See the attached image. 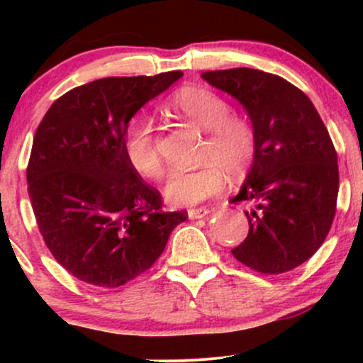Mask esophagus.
Segmentation results:
<instances>
[{
  "instance_id": "1",
  "label": "esophagus",
  "mask_w": 363,
  "mask_h": 363,
  "mask_svg": "<svg viewBox=\"0 0 363 363\" xmlns=\"http://www.w3.org/2000/svg\"><path fill=\"white\" fill-rule=\"evenodd\" d=\"M208 213H210L208 208H191V210L187 211V216H189L191 220H199V218H205Z\"/></svg>"
}]
</instances>
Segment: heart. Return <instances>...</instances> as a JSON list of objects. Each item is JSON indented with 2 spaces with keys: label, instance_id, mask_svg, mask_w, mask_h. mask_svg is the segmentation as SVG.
I'll return each instance as SVG.
<instances>
[{
  "label": "heart",
  "instance_id": "1",
  "mask_svg": "<svg viewBox=\"0 0 363 363\" xmlns=\"http://www.w3.org/2000/svg\"><path fill=\"white\" fill-rule=\"evenodd\" d=\"M170 109L208 131L203 158H210L194 170L176 172L164 189L172 206H193L223 191L227 174L244 177L257 155V133L245 116L230 114V104L206 86H186L170 101ZM129 164L148 179L164 176V162L157 148L155 126L148 118L129 124L124 138Z\"/></svg>",
  "mask_w": 363,
  "mask_h": 363
}]
</instances>
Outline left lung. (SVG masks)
<instances>
[{
  "label": "left lung",
  "mask_w": 363,
  "mask_h": 363,
  "mask_svg": "<svg viewBox=\"0 0 363 363\" xmlns=\"http://www.w3.org/2000/svg\"><path fill=\"white\" fill-rule=\"evenodd\" d=\"M244 106L257 133V155L232 201L244 211L249 234L232 249L237 261L264 274L306 262L323 245L336 213L338 157L311 99L277 74L232 68L201 74Z\"/></svg>",
  "instance_id": "obj_1"
}]
</instances>
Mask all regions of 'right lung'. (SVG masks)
Returning a JSON list of instances; mask_svg holds the SVG:
<instances>
[{
	"label": "right lung",
	"instance_id": "1",
	"mask_svg": "<svg viewBox=\"0 0 363 363\" xmlns=\"http://www.w3.org/2000/svg\"><path fill=\"white\" fill-rule=\"evenodd\" d=\"M182 77H111L66 91L40 121L27 167L28 196L49 251L66 272L116 289L147 272L186 211L129 164V121Z\"/></svg>",
	"mask_w": 363,
	"mask_h": 363
}]
</instances>
